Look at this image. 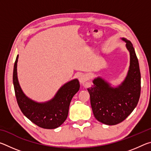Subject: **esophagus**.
Instances as JSON below:
<instances>
[{
	"instance_id": "1",
	"label": "esophagus",
	"mask_w": 151,
	"mask_h": 151,
	"mask_svg": "<svg viewBox=\"0 0 151 151\" xmlns=\"http://www.w3.org/2000/svg\"><path fill=\"white\" fill-rule=\"evenodd\" d=\"M78 80L81 84L84 85L88 80V76L86 75H81L78 76Z\"/></svg>"
}]
</instances>
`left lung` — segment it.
<instances>
[{"label":"left lung","mask_w":151,"mask_h":151,"mask_svg":"<svg viewBox=\"0 0 151 151\" xmlns=\"http://www.w3.org/2000/svg\"><path fill=\"white\" fill-rule=\"evenodd\" d=\"M130 52V67L125 80L117 88L99 77L87 90L97 121L108 125L120 123L133 111L140 95V72L139 61L132 43L122 38Z\"/></svg>","instance_id":"obj_1"}]
</instances>
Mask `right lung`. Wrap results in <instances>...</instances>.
<instances>
[{
    "mask_svg": "<svg viewBox=\"0 0 151 151\" xmlns=\"http://www.w3.org/2000/svg\"><path fill=\"white\" fill-rule=\"evenodd\" d=\"M13 70V85L15 96L20 109L24 115L39 127L53 129L60 126L67 118L70 101L80 88L77 79H74L61 87L54 98L45 103H38L28 98L23 93L17 78V62Z\"/></svg>",
    "mask_w": 151,
    "mask_h": 151,
    "instance_id": "right-lung-1",
    "label": "right lung"
}]
</instances>
